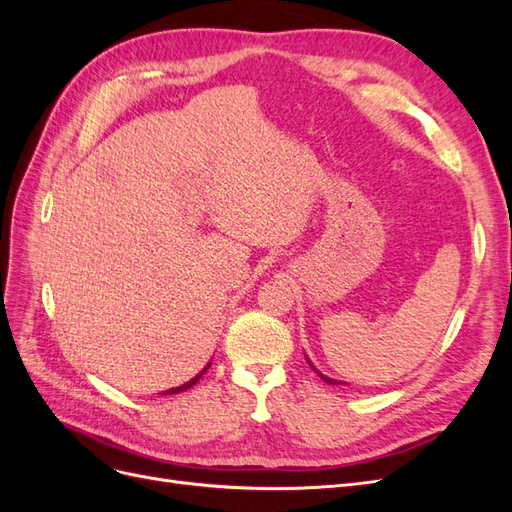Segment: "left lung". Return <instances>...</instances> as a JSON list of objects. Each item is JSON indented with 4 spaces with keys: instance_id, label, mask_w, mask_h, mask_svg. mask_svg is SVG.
I'll use <instances>...</instances> for the list:
<instances>
[{
    "instance_id": "left-lung-1",
    "label": "left lung",
    "mask_w": 512,
    "mask_h": 512,
    "mask_svg": "<svg viewBox=\"0 0 512 512\" xmlns=\"http://www.w3.org/2000/svg\"><path fill=\"white\" fill-rule=\"evenodd\" d=\"M307 363H309V361H307ZM309 365H312V363H309ZM312 367H314V365H312ZM314 371H316V374H318V376H320L324 382H327V384H342V382H339V380H333V378H327V376H324V374H320V371H318L316 367H314Z\"/></svg>"
}]
</instances>
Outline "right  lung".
<instances>
[{
	"label": "right lung",
	"instance_id": "obj_1",
	"mask_svg": "<svg viewBox=\"0 0 512 512\" xmlns=\"http://www.w3.org/2000/svg\"><path fill=\"white\" fill-rule=\"evenodd\" d=\"M209 365H211V363H209ZM209 365H207V367H205L203 371H200V374H198V376H194V378H192L190 382H185V384L177 386V389H170V391H166L164 395H175V393H181V391H188V389H190V386H194V384H196V382H198L200 378H203V374H205V371L209 369Z\"/></svg>",
	"mask_w": 512,
	"mask_h": 512
}]
</instances>
